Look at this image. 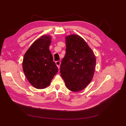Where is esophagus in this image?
<instances>
[{
  "label": "esophagus",
  "instance_id": "esophagus-1",
  "mask_svg": "<svg viewBox=\"0 0 126 126\" xmlns=\"http://www.w3.org/2000/svg\"><path fill=\"white\" fill-rule=\"evenodd\" d=\"M56 64L57 65L58 69H60V64H61V61H56Z\"/></svg>",
  "mask_w": 126,
  "mask_h": 126
}]
</instances>
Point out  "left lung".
Returning <instances> with one entry per match:
<instances>
[{"label": "left lung", "mask_w": 126, "mask_h": 126, "mask_svg": "<svg viewBox=\"0 0 126 126\" xmlns=\"http://www.w3.org/2000/svg\"><path fill=\"white\" fill-rule=\"evenodd\" d=\"M66 53L60 66L66 88L79 92L87 87L94 74L96 58L84 40L77 34L66 37Z\"/></svg>", "instance_id": "obj_1"}]
</instances>
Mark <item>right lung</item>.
Instances as JSON below:
<instances>
[{
    "mask_svg": "<svg viewBox=\"0 0 126 126\" xmlns=\"http://www.w3.org/2000/svg\"><path fill=\"white\" fill-rule=\"evenodd\" d=\"M51 42L50 36H42L33 43L24 57V73L30 83L37 89L49 86L58 72L49 50Z\"/></svg>",
    "mask_w": 126,
    "mask_h": 126,
    "instance_id": "obj_1",
    "label": "right lung"
}]
</instances>
